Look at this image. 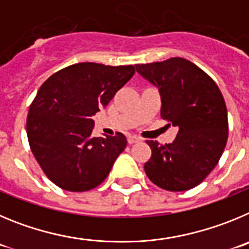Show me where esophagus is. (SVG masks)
<instances>
[{
  "label": "esophagus",
  "mask_w": 249,
  "mask_h": 249,
  "mask_svg": "<svg viewBox=\"0 0 249 249\" xmlns=\"http://www.w3.org/2000/svg\"><path fill=\"white\" fill-rule=\"evenodd\" d=\"M138 141H140V139L136 138V136L134 135L127 136V142H129V144H135V142H138Z\"/></svg>",
  "instance_id": "esophagus-1"
}]
</instances>
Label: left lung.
<instances>
[{
	"instance_id": "1",
	"label": "left lung",
	"mask_w": 249,
	"mask_h": 249,
	"mask_svg": "<svg viewBox=\"0 0 249 249\" xmlns=\"http://www.w3.org/2000/svg\"><path fill=\"white\" fill-rule=\"evenodd\" d=\"M135 68L160 91L161 118L178 127L171 144L146 141L152 151L144 165L147 178L167 191L192 189L214 169L226 147L228 118L222 93L210 75L183 58Z\"/></svg>"
}]
</instances>
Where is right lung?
<instances>
[{
	"label": "right lung",
	"mask_w": 249,
	"mask_h": 249,
	"mask_svg": "<svg viewBox=\"0 0 249 249\" xmlns=\"http://www.w3.org/2000/svg\"><path fill=\"white\" fill-rule=\"evenodd\" d=\"M134 66L78 63L42 84L27 116L31 150L47 178L71 192L99 186L126 147L124 134L91 136L95 115L131 79Z\"/></svg>",
	"instance_id": "right-lung-1"
}]
</instances>
